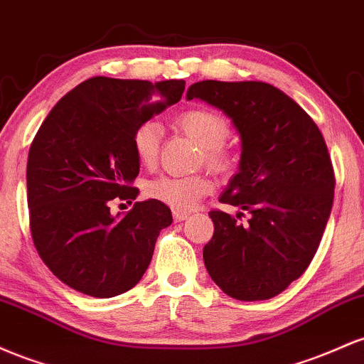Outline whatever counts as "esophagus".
I'll return each instance as SVG.
<instances>
[{
	"mask_svg": "<svg viewBox=\"0 0 364 364\" xmlns=\"http://www.w3.org/2000/svg\"><path fill=\"white\" fill-rule=\"evenodd\" d=\"M189 211H181V210H173V218L175 222H183V220L189 218Z\"/></svg>",
	"mask_w": 364,
	"mask_h": 364,
	"instance_id": "esophagus-1",
	"label": "esophagus"
}]
</instances>
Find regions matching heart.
Returning <instances> with one entry per match:
<instances>
[{
	"instance_id": "obj_1",
	"label": "heart",
	"mask_w": 364,
	"mask_h": 364,
	"mask_svg": "<svg viewBox=\"0 0 364 364\" xmlns=\"http://www.w3.org/2000/svg\"><path fill=\"white\" fill-rule=\"evenodd\" d=\"M175 125L203 148V161L216 173H225L234 165V149L227 144L228 124L210 108H191L175 118ZM163 130L158 122H144L134 130L132 146L137 160L153 166L160 154ZM215 183L208 175H163L148 183V196L168 204L173 210L187 211L213 193Z\"/></svg>"
}]
</instances>
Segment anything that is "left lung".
Returning a JSON list of instances; mask_svg holds the SVG:
<instances>
[{"mask_svg": "<svg viewBox=\"0 0 364 364\" xmlns=\"http://www.w3.org/2000/svg\"><path fill=\"white\" fill-rule=\"evenodd\" d=\"M193 97L222 109L239 130V173L220 203L251 215L242 225L210 211L206 270L234 299H270L306 272L328 222L336 175L325 139L296 101L267 82L203 80L187 91Z\"/></svg>", "mask_w": 364, "mask_h": 364, "instance_id": "left-lung-1", "label": "left lung"}]
</instances>
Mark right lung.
I'll return each mask as SVG.
<instances>
[{
	"label": "right lung",
	"instance_id": "obj_1",
	"mask_svg": "<svg viewBox=\"0 0 364 364\" xmlns=\"http://www.w3.org/2000/svg\"><path fill=\"white\" fill-rule=\"evenodd\" d=\"M183 80L92 77L55 105L27 160L31 234L55 277L92 297L130 291L153 258L171 211L156 199L113 216V201L139 194L132 136L139 125L181 101Z\"/></svg>",
	"mask_w": 364,
	"mask_h": 364
}]
</instances>
